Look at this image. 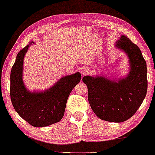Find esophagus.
Listing matches in <instances>:
<instances>
[{
    "instance_id": "obj_1",
    "label": "esophagus",
    "mask_w": 155,
    "mask_h": 155,
    "mask_svg": "<svg viewBox=\"0 0 155 155\" xmlns=\"http://www.w3.org/2000/svg\"><path fill=\"white\" fill-rule=\"evenodd\" d=\"M87 72H88V70H87V69L85 68H82L81 70V74H83V75L87 74Z\"/></svg>"
}]
</instances>
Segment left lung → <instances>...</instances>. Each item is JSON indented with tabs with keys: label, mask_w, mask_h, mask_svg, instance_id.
Masks as SVG:
<instances>
[{
	"label": "left lung",
	"mask_w": 155,
	"mask_h": 155,
	"mask_svg": "<svg viewBox=\"0 0 155 155\" xmlns=\"http://www.w3.org/2000/svg\"><path fill=\"white\" fill-rule=\"evenodd\" d=\"M116 47L127 54L130 71L117 82L105 77L85 76L83 82L88 91L92 110L103 120L122 122L132 117L141 105L147 89L146 62L137 45L122 35Z\"/></svg>",
	"instance_id": "1"
}]
</instances>
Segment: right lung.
Masks as SVG:
<instances>
[{
  "label": "right lung",
  "instance_id": "add662e5",
  "mask_svg": "<svg viewBox=\"0 0 155 155\" xmlns=\"http://www.w3.org/2000/svg\"><path fill=\"white\" fill-rule=\"evenodd\" d=\"M29 45L18 53L10 74V97L18 114L33 127H46L59 122L64 114L67 101L76 85L79 72L66 76L44 92H29L22 80L23 63Z\"/></svg>",
  "mask_w": 155,
  "mask_h": 155
}]
</instances>
